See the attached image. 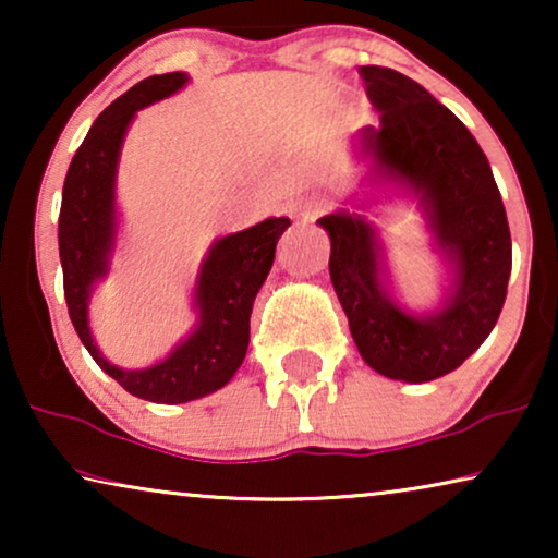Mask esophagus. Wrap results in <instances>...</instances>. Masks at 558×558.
Segmentation results:
<instances>
[{"label":"esophagus","mask_w":558,"mask_h":558,"mask_svg":"<svg viewBox=\"0 0 558 558\" xmlns=\"http://www.w3.org/2000/svg\"><path fill=\"white\" fill-rule=\"evenodd\" d=\"M327 208H330V197L323 193H312V195H304V197H300V201H294L292 205H289V213H292L294 218L312 220V218L323 216Z\"/></svg>","instance_id":"esophagus-1"}]
</instances>
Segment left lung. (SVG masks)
<instances>
[{"mask_svg": "<svg viewBox=\"0 0 558 558\" xmlns=\"http://www.w3.org/2000/svg\"><path fill=\"white\" fill-rule=\"evenodd\" d=\"M378 124L355 136L371 187L414 197L447 279L439 304L416 312L393 292L378 228L340 208L319 218L330 235V279L357 353L380 376L426 384L468 361L498 323L513 243L490 162L470 129L399 71L363 65ZM373 201H350L368 210Z\"/></svg>", "mask_w": 558, "mask_h": 558, "instance_id": "left-lung-1", "label": "left lung"}]
</instances>
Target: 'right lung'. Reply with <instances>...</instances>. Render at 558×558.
Here are the masks:
<instances>
[{
	"label": "right lung",
	"instance_id": "right-lung-1",
	"mask_svg": "<svg viewBox=\"0 0 558 558\" xmlns=\"http://www.w3.org/2000/svg\"><path fill=\"white\" fill-rule=\"evenodd\" d=\"M187 81L190 75L182 71L149 75L94 121L68 167L58 220L63 289L75 332L98 368L136 399L155 403L203 399L235 376L248 350L254 300L271 271L277 241L292 226L289 218H266L246 231L220 235L210 243L193 287V330L162 361L147 368H119L98 350L88 304L98 281L109 277L117 251L121 147L136 111L178 94Z\"/></svg>",
	"mask_w": 558,
	"mask_h": 558
}]
</instances>
